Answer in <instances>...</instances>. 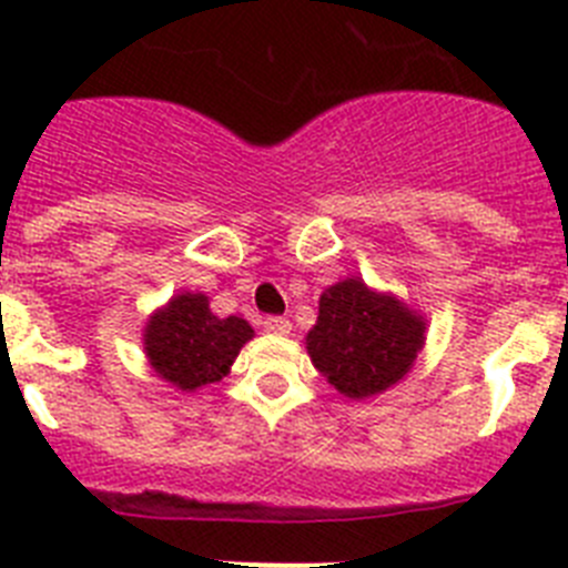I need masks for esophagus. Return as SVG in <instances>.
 Returning <instances> with one entry per match:
<instances>
[{
    "label": "esophagus",
    "mask_w": 568,
    "mask_h": 568,
    "mask_svg": "<svg viewBox=\"0 0 568 568\" xmlns=\"http://www.w3.org/2000/svg\"><path fill=\"white\" fill-rule=\"evenodd\" d=\"M264 329L273 335H290V329H293V324H290V318H281V315H270V318H264Z\"/></svg>",
    "instance_id": "34e87169"
}]
</instances>
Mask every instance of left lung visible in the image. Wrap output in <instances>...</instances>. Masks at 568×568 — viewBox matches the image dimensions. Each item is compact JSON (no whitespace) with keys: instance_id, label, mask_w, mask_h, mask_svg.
Segmentation results:
<instances>
[{"instance_id":"8db88e82","label":"left lung","mask_w":568,"mask_h":568,"mask_svg":"<svg viewBox=\"0 0 568 568\" xmlns=\"http://www.w3.org/2000/svg\"><path fill=\"white\" fill-rule=\"evenodd\" d=\"M426 321L395 295L375 293L361 278L324 290L307 353L346 398H373L398 384L424 346Z\"/></svg>"}]
</instances>
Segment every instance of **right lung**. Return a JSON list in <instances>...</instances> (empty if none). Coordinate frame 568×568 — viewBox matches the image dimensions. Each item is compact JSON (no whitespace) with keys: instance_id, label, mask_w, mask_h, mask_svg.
<instances>
[{"instance_id":"obj_1","label":"right lung","mask_w":568,"mask_h":568,"mask_svg":"<svg viewBox=\"0 0 568 568\" xmlns=\"http://www.w3.org/2000/svg\"><path fill=\"white\" fill-rule=\"evenodd\" d=\"M253 327L239 315L219 318L202 293H182L155 310L144 327V353L159 378L193 393L230 373Z\"/></svg>"}]
</instances>
